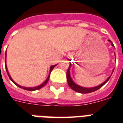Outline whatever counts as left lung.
I'll return each instance as SVG.
<instances>
[{"label": "left lung", "mask_w": 123, "mask_h": 123, "mask_svg": "<svg viewBox=\"0 0 123 123\" xmlns=\"http://www.w3.org/2000/svg\"><path fill=\"white\" fill-rule=\"evenodd\" d=\"M109 41H111V43H112V45L113 46H114V45L113 44L112 42L111 41V40H109ZM70 66H71V64H69V67L68 68L67 71V73H66V77H67V80H68V84L69 85V86L73 90H74L75 91H77L78 92H80V93H83V94H86V93H90V92H92L96 91H97L98 89H99V88H101L103 85H105L108 80H109L111 77H109L108 79H107V80H105V82L102 83L101 84H100L99 86H96V87H91V88H87V87H81V86L77 85V84H75V82H73V80L71 79V76H70V72H69V69H70Z\"/></svg>", "instance_id": "left-lung-1"}]
</instances>
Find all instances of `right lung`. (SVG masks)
<instances>
[{
    "label": "right lung",
    "instance_id": "right-lung-1",
    "mask_svg": "<svg viewBox=\"0 0 123 123\" xmlns=\"http://www.w3.org/2000/svg\"><path fill=\"white\" fill-rule=\"evenodd\" d=\"M5 65H6V71H7V75H8L9 77V79H10V80L11 81H12L13 83H14L15 85H16L17 86H18L20 88H22V89H24L25 90H27V91H36V90H38V89H40L41 88H42L43 86H44L46 84V83L48 82V80H49V78H50V73H51V71H52V70L53 69V68H54L55 66L56 65H53L51 67H50V74H49V75H48V78L46 79V80L45 81H44L43 84H41V85H39V86H37V87H22V86H19L18 84H17L15 82H14L13 81V80H12V79H11V77H10V75H9V72L8 71H7V66H6V60H5Z\"/></svg>",
    "mask_w": 123,
    "mask_h": 123
}]
</instances>
